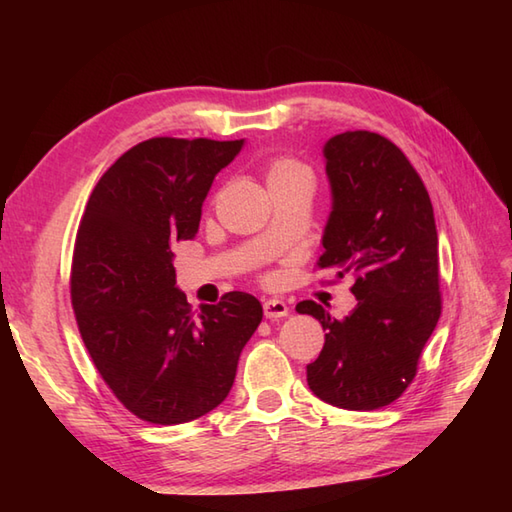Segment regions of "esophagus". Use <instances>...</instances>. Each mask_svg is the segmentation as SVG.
<instances>
[{
  "label": "esophagus",
  "instance_id": "esophagus-1",
  "mask_svg": "<svg viewBox=\"0 0 512 512\" xmlns=\"http://www.w3.org/2000/svg\"><path fill=\"white\" fill-rule=\"evenodd\" d=\"M264 314H266V319L277 321V319L288 317L290 308H288V303L284 299H266L264 301Z\"/></svg>",
  "mask_w": 512,
  "mask_h": 512
}]
</instances>
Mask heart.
<instances>
[{"label": "heart", "mask_w": 512, "mask_h": 512, "mask_svg": "<svg viewBox=\"0 0 512 512\" xmlns=\"http://www.w3.org/2000/svg\"><path fill=\"white\" fill-rule=\"evenodd\" d=\"M297 178H312L310 169L292 156H277L273 160H268L266 165V182L268 187H275V184L281 182H290Z\"/></svg>", "instance_id": "1"}]
</instances>
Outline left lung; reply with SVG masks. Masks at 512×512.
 Returning <instances> with one entry per match:
<instances>
[{"instance_id": "1", "label": "left lung", "mask_w": 512, "mask_h": 512, "mask_svg": "<svg viewBox=\"0 0 512 512\" xmlns=\"http://www.w3.org/2000/svg\"><path fill=\"white\" fill-rule=\"evenodd\" d=\"M323 154L332 213L319 266L352 273L358 303L343 319L314 301L297 303L325 332L308 385L334 407L372 411L411 385L440 319L436 217L418 171L389 138L345 132Z\"/></svg>"}]
</instances>
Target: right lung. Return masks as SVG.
I'll return each instance as SVG.
<instances>
[{
  "instance_id": "obj_1",
  "label": "right lung",
  "mask_w": 512,
  "mask_h": 512,
  "mask_svg": "<svg viewBox=\"0 0 512 512\" xmlns=\"http://www.w3.org/2000/svg\"><path fill=\"white\" fill-rule=\"evenodd\" d=\"M242 145L149 138L103 173L85 204L70 270L76 325L105 385L145 422L171 427L220 405L262 323V303L246 292L191 310L171 253L198 233L213 178Z\"/></svg>"
}]
</instances>
